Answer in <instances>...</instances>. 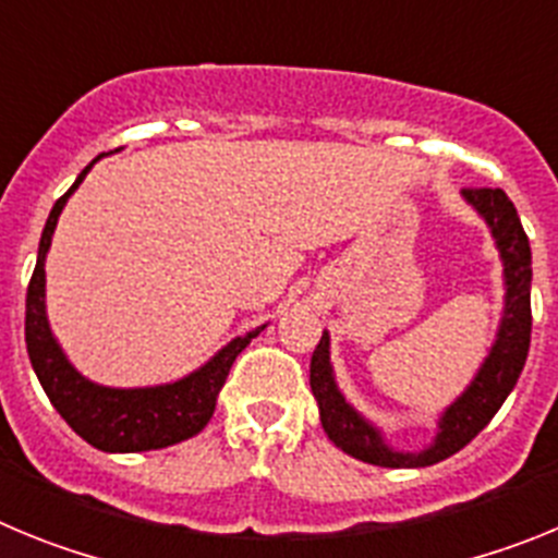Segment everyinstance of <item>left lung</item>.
<instances>
[{
    "label": "left lung",
    "instance_id": "obj_1",
    "mask_svg": "<svg viewBox=\"0 0 558 558\" xmlns=\"http://www.w3.org/2000/svg\"><path fill=\"white\" fill-rule=\"evenodd\" d=\"M463 201L486 220L502 263V315L497 324L495 343L483 357L472 383L461 397L438 416L436 438L425 450L402 452L391 447L374 422H368L335 383L332 360H329V332L324 329L313 360H310V388L318 402L322 427L338 450L374 466L391 470H418L445 461L466 447L492 416L500 411L517 379H520L531 347V245L522 231L520 215L502 190H463Z\"/></svg>",
    "mask_w": 558,
    "mask_h": 558
}]
</instances>
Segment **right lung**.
Segmentation results:
<instances>
[{
	"label": "right lung",
	"mask_w": 558,
	"mask_h": 558,
	"mask_svg": "<svg viewBox=\"0 0 558 558\" xmlns=\"http://www.w3.org/2000/svg\"><path fill=\"white\" fill-rule=\"evenodd\" d=\"M97 161H100V156L77 175L75 184L69 186L66 195H61L49 211L47 226L41 231V243H38L36 270H33L27 288L24 340H27L29 363H33V372H36L44 393L83 441L102 452L161 450V447L179 445V441L198 436L209 425L215 405H218L220 388L231 372V363L248 347L251 338H256L268 324L245 335H236L220 352L211 354L204 366L175 379V383H165V386L111 388L83 377L69 363L61 343L49 329L47 302H44L47 299L44 263H47V251L52 245V234H56L63 206Z\"/></svg>",
	"instance_id": "1"
}]
</instances>
